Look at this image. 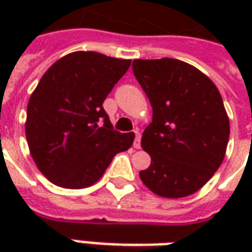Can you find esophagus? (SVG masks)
<instances>
[{
    "instance_id": "1",
    "label": "esophagus",
    "mask_w": 252,
    "mask_h": 252,
    "mask_svg": "<svg viewBox=\"0 0 252 252\" xmlns=\"http://www.w3.org/2000/svg\"><path fill=\"white\" fill-rule=\"evenodd\" d=\"M140 139H142V133L139 131H135V143H133V147L140 148Z\"/></svg>"
}]
</instances>
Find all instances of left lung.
Here are the masks:
<instances>
[{
  "instance_id": "left-lung-1",
  "label": "left lung",
  "mask_w": 252,
  "mask_h": 252,
  "mask_svg": "<svg viewBox=\"0 0 252 252\" xmlns=\"http://www.w3.org/2000/svg\"><path fill=\"white\" fill-rule=\"evenodd\" d=\"M132 70L153 106L142 147L151 157L140 180L164 198L193 194L220 167L229 119L211 78L178 59H136Z\"/></svg>"
}]
</instances>
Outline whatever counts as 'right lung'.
Wrapping results in <instances>:
<instances>
[{"label":"right lung","instance_id":"obj_1","mask_svg":"<svg viewBox=\"0 0 252 252\" xmlns=\"http://www.w3.org/2000/svg\"><path fill=\"white\" fill-rule=\"evenodd\" d=\"M129 66V59L75 51L41 77L28 101L25 136L37 169L54 185L92 186L116 154L132 146L135 133L113 131L102 108Z\"/></svg>","mask_w":252,"mask_h":252}]
</instances>
